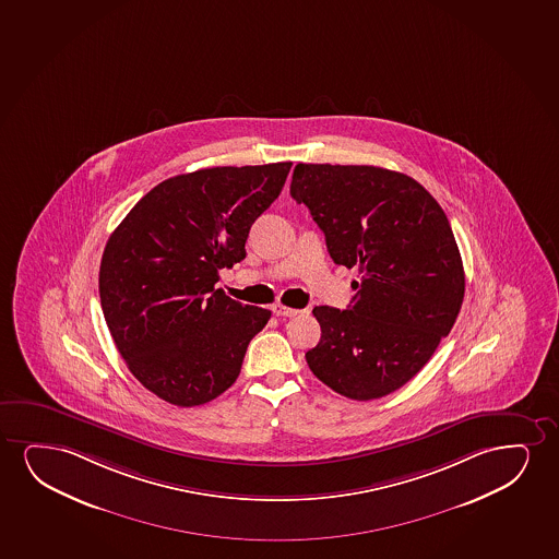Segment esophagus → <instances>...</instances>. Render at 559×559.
<instances>
[{
  "instance_id": "obj_1",
  "label": "esophagus",
  "mask_w": 559,
  "mask_h": 559,
  "mask_svg": "<svg viewBox=\"0 0 559 559\" xmlns=\"http://www.w3.org/2000/svg\"><path fill=\"white\" fill-rule=\"evenodd\" d=\"M273 312H275L276 317H296L299 311L298 309H290L286 305L276 304L273 305Z\"/></svg>"
}]
</instances>
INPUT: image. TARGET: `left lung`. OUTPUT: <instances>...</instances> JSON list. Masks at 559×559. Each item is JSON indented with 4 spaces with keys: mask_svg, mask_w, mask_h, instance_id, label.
I'll use <instances>...</instances> for the list:
<instances>
[{
    "mask_svg": "<svg viewBox=\"0 0 559 559\" xmlns=\"http://www.w3.org/2000/svg\"><path fill=\"white\" fill-rule=\"evenodd\" d=\"M290 195L332 260L360 273L345 311L312 309L322 334L307 364L341 396H386L430 360L461 311L463 260L448 216L419 181L368 165L299 163Z\"/></svg>",
    "mask_w": 559,
    "mask_h": 559,
    "instance_id": "1",
    "label": "left lung"
}]
</instances>
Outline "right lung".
<instances>
[{"label":"right lung","instance_id":"right-lung-1","mask_svg":"<svg viewBox=\"0 0 559 559\" xmlns=\"http://www.w3.org/2000/svg\"><path fill=\"white\" fill-rule=\"evenodd\" d=\"M292 163L175 176L142 197L109 235L102 311L132 376L168 404L193 407L239 378L271 311L214 288L247 258L250 227L283 191Z\"/></svg>","mask_w":559,"mask_h":559}]
</instances>
